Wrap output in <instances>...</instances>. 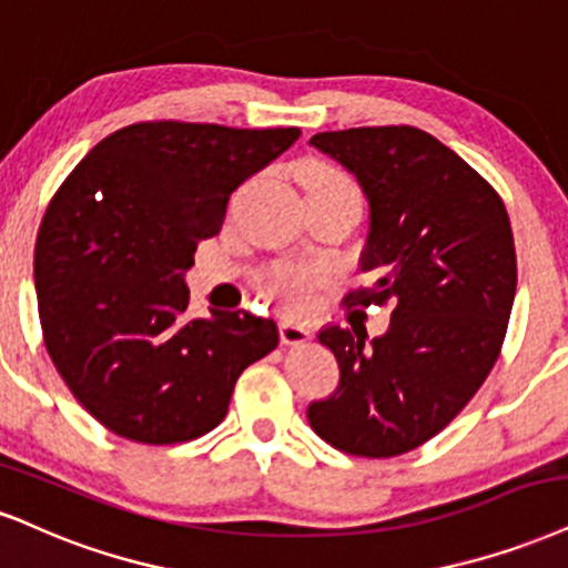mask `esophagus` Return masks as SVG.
Wrapping results in <instances>:
<instances>
[{
  "mask_svg": "<svg viewBox=\"0 0 568 568\" xmlns=\"http://www.w3.org/2000/svg\"><path fill=\"white\" fill-rule=\"evenodd\" d=\"M278 334H282L284 345H303V342L311 337V332H307L305 326L295 324V321H284V324L278 326Z\"/></svg>",
  "mask_w": 568,
  "mask_h": 568,
  "instance_id": "esophagus-1",
  "label": "esophagus"
}]
</instances>
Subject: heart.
<instances>
[{
  "mask_svg": "<svg viewBox=\"0 0 568 568\" xmlns=\"http://www.w3.org/2000/svg\"><path fill=\"white\" fill-rule=\"evenodd\" d=\"M300 179H303L305 189L316 186H353L349 181L342 176V173L334 171L328 165L307 163L300 171ZM263 290L268 292L271 297H276L286 311H305L311 305V282L303 271L286 268V265H276L263 276Z\"/></svg>",
  "mask_w": 568,
  "mask_h": 568,
  "instance_id": "1",
  "label": "heart"
}]
</instances>
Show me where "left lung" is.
I'll return each mask as SVG.
<instances>
[{"label":"left lung","instance_id":"left-lung-1","mask_svg":"<svg viewBox=\"0 0 568 568\" xmlns=\"http://www.w3.org/2000/svg\"><path fill=\"white\" fill-rule=\"evenodd\" d=\"M368 200L349 305H389L387 334L326 326L339 387L307 405L313 432L342 453L392 458L464 410L498 361L516 295L514 231L500 194L450 146L413 125H363L311 139Z\"/></svg>","mask_w":568,"mask_h":568}]
</instances>
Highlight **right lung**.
Instances as JSON below:
<instances>
[{
  "label": "right lung",
  "mask_w": 568,
  "mask_h": 568,
  "mask_svg": "<svg viewBox=\"0 0 568 568\" xmlns=\"http://www.w3.org/2000/svg\"><path fill=\"white\" fill-rule=\"evenodd\" d=\"M300 129L150 121L102 139L41 219L33 278L54 368L110 432L176 445L215 429L250 363L278 345L271 318H189L184 273L221 231L231 192Z\"/></svg>",
  "instance_id": "add662e5"
}]
</instances>
